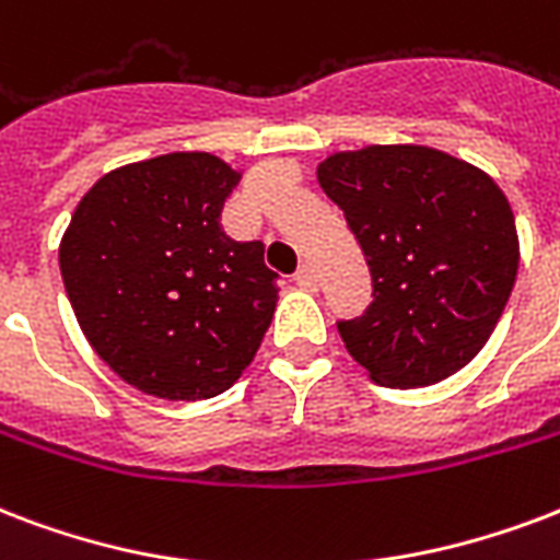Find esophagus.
<instances>
[{
  "instance_id": "obj_1",
  "label": "esophagus",
  "mask_w": 560,
  "mask_h": 560,
  "mask_svg": "<svg viewBox=\"0 0 560 560\" xmlns=\"http://www.w3.org/2000/svg\"><path fill=\"white\" fill-rule=\"evenodd\" d=\"M293 281H296L302 290H317V272H314L311 264H302L296 270V276H293Z\"/></svg>"
}]
</instances>
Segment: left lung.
I'll return each instance as SVG.
<instances>
[{"label": "left lung", "instance_id": "8db88e82", "mask_svg": "<svg viewBox=\"0 0 560 560\" xmlns=\"http://www.w3.org/2000/svg\"><path fill=\"white\" fill-rule=\"evenodd\" d=\"M317 176L373 279L370 308L337 319L349 355L399 390L467 366L517 279V225L497 182L429 147L340 152Z\"/></svg>", "mask_w": 560, "mask_h": 560}]
</instances>
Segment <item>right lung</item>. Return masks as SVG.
<instances>
[{"label":"right lung","mask_w":560,"mask_h":560,"mask_svg":"<svg viewBox=\"0 0 560 560\" xmlns=\"http://www.w3.org/2000/svg\"><path fill=\"white\" fill-rule=\"evenodd\" d=\"M208 152L119 166L84 194L63 234L61 279L96 355L158 399H211L249 366L276 311L261 241L220 213L237 185Z\"/></svg>","instance_id":"right-lung-1"}]
</instances>
